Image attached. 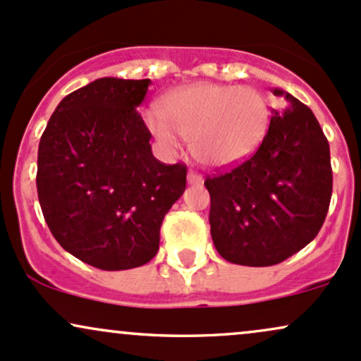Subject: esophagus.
<instances>
[{
    "label": "esophagus",
    "instance_id": "34e87169",
    "mask_svg": "<svg viewBox=\"0 0 361 361\" xmlns=\"http://www.w3.org/2000/svg\"><path fill=\"white\" fill-rule=\"evenodd\" d=\"M186 180H188L190 185H202V183H204V178H202V175H198L197 171H193V169H190Z\"/></svg>",
    "mask_w": 361,
    "mask_h": 361
}]
</instances>
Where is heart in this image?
Instances as JSON below:
<instances>
[{
  "label": "heart",
  "mask_w": 361,
  "mask_h": 361,
  "mask_svg": "<svg viewBox=\"0 0 361 361\" xmlns=\"http://www.w3.org/2000/svg\"><path fill=\"white\" fill-rule=\"evenodd\" d=\"M159 118L147 127L168 151L188 139L195 159L207 168L241 164L258 151L268 134L271 106L264 93L251 86L193 82L164 94L157 103Z\"/></svg>",
  "instance_id": "heart-1"
}]
</instances>
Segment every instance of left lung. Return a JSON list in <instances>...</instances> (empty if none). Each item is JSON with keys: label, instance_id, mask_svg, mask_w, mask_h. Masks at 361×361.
<instances>
[{"label": "left lung", "instance_id": "obj_1", "mask_svg": "<svg viewBox=\"0 0 361 361\" xmlns=\"http://www.w3.org/2000/svg\"><path fill=\"white\" fill-rule=\"evenodd\" d=\"M268 134L250 159L207 176L210 234L229 263L271 267L316 238L333 193L329 142L312 110L281 90Z\"/></svg>", "mask_w": 361, "mask_h": 361}]
</instances>
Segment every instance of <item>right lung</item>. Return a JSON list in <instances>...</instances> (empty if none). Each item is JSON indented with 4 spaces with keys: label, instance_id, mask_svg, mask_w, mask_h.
I'll return each instance as SVG.
<instances>
[{
    "label": "right lung",
    "instance_id": "add662e5",
    "mask_svg": "<svg viewBox=\"0 0 361 361\" xmlns=\"http://www.w3.org/2000/svg\"><path fill=\"white\" fill-rule=\"evenodd\" d=\"M151 80L100 78L57 105L39 144L37 193L56 241L106 271L146 264L186 188L183 163L152 156L137 111Z\"/></svg>",
    "mask_w": 361,
    "mask_h": 361
}]
</instances>
